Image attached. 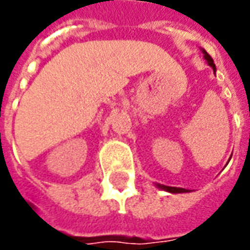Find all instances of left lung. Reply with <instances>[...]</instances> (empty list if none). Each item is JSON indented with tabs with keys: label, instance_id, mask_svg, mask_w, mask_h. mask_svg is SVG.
<instances>
[{
	"label": "left lung",
	"instance_id": "8db88e82",
	"mask_svg": "<svg viewBox=\"0 0 250 250\" xmlns=\"http://www.w3.org/2000/svg\"><path fill=\"white\" fill-rule=\"evenodd\" d=\"M202 52H204V56L205 59H206L208 64H209V65L213 68V71L215 72V65H214V62H213V59L210 57V55L206 51H202ZM158 186H159L161 188H163V190H166V191H170V193H188V190L182 188H171V186H165V185H158Z\"/></svg>",
	"mask_w": 250,
	"mask_h": 250
}]
</instances>
